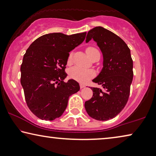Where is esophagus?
<instances>
[{"label":"esophagus","mask_w":156,"mask_h":156,"mask_svg":"<svg viewBox=\"0 0 156 156\" xmlns=\"http://www.w3.org/2000/svg\"><path fill=\"white\" fill-rule=\"evenodd\" d=\"M85 87V85H83V84H80V89H82V88Z\"/></svg>","instance_id":"obj_1"}]
</instances>
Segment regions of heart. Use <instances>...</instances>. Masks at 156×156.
Instances as JSON below:
<instances>
[{"mask_svg":"<svg viewBox=\"0 0 156 156\" xmlns=\"http://www.w3.org/2000/svg\"><path fill=\"white\" fill-rule=\"evenodd\" d=\"M86 53L88 55V57L91 58L92 56L95 53H99V50L96 48L90 46L86 48ZM73 52H71L69 53L68 57V62L71 61L72 57H73ZM95 73L94 71L90 70V69H85L78 66H74L70 69L69 71V76L73 80H76L78 82L84 83L87 81L88 79L94 77Z\"/></svg>","mask_w":156,"mask_h":156,"instance_id":"b5f03b06","label":"heart"}]
</instances>
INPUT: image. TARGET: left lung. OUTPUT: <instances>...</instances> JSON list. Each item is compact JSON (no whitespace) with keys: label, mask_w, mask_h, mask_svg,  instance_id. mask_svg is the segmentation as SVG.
<instances>
[{"label":"left lung","mask_w":156,"mask_h":156,"mask_svg":"<svg viewBox=\"0 0 156 156\" xmlns=\"http://www.w3.org/2000/svg\"><path fill=\"white\" fill-rule=\"evenodd\" d=\"M97 42L103 54V69L92 81L103 89L91 87L92 97L86 101L85 108L90 117L97 120L115 118L128 101L133 79V61L130 50L124 41L101 27L93 28L86 37Z\"/></svg>","instance_id":"obj_1"}]
</instances>
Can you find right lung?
Returning a JSON list of instances; mask_svg holds the SVG:
<instances>
[{
	"label": "right lung",
	"mask_w": 156,
	"mask_h": 156,
	"mask_svg": "<svg viewBox=\"0 0 156 156\" xmlns=\"http://www.w3.org/2000/svg\"><path fill=\"white\" fill-rule=\"evenodd\" d=\"M86 32L70 36L43 35L34 41L23 57L21 84L28 107L41 120H53L66 109L69 97L80 90L76 80L64 82L69 52L84 41Z\"/></svg>",
	"instance_id": "add662e5"
}]
</instances>
